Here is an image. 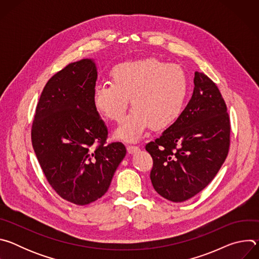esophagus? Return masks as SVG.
<instances>
[{
  "label": "esophagus",
  "instance_id": "1",
  "mask_svg": "<svg viewBox=\"0 0 259 259\" xmlns=\"http://www.w3.org/2000/svg\"><path fill=\"white\" fill-rule=\"evenodd\" d=\"M127 151L129 154H134L139 151V146H137L135 144H129V145H127Z\"/></svg>",
  "mask_w": 259,
  "mask_h": 259
}]
</instances>
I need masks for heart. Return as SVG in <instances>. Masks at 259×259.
Segmentation results:
<instances>
[{
    "label": "heart",
    "mask_w": 259,
    "mask_h": 259,
    "mask_svg": "<svg viewBox=\"0 0 259 259\" xmlns=\"http://www.w3.org/2000/svg\"><path fill=\"white\" fill-rule=\"evenodd\" d=\"M112 83L95 86L92 93L94 109L104 119L120 122L128 108L133 109L115 131V137L137 141L152 127L161 131L172 127L186 106L189 81L176 64L157 58L126 61L110 70Z\"/></svg>",
    "instance_id": "b5f03b06"
}]
</instances>
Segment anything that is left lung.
<instances>
[{"instance_id": "8db88e82", "label": "left lung", "mask_w": 259, "mask_h": 259, "mask_svg": "<svg viewBox=\"0 0 259 259\" xmlns=\"http://www.w3.org/2000/svg\"><path fill=\"white\" fill-rule=\"evenodd\" d=\"M194 92L179 120L145 145L153 158L151 180L156 192L172 202H184L213 180L231 144L227 104L216 84L195 72Z\"/></svg>"}]
</instances>
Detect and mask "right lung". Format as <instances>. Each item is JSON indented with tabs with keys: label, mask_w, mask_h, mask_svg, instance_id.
<instances>
[{
	"label": "right lung",
	"mask_w": 259,
	"mask_h": 259,
	"mask_svg": "<svg viewBox=\"0 0 259 259\" xmlns=\"http://www.w3.org/2000/svg\"><path fill=\"white\" fill-rule=\"evenodd\" d=\"M96 80L91 59L67 64L44 87L31 126L47 181L62 199L80 206L107 192L126 155L122 142L106 143L107 129L92 103Z\"/></svg>",
	"instance_id": "right-lung-1"
}]
</instances>
